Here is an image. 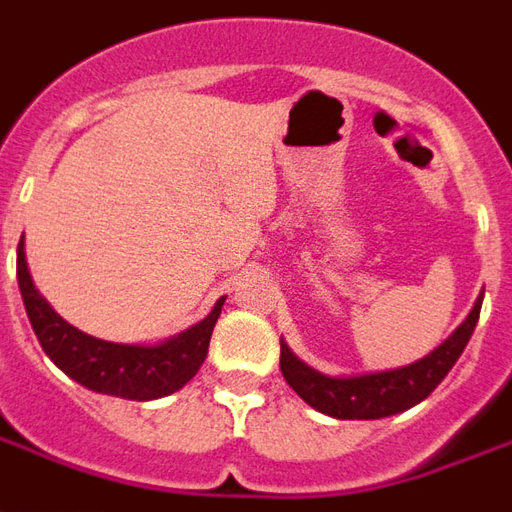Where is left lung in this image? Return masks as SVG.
Wrapping results in <instances>:
<instances>
[{
	"mask_svg": "<svg viewBox=\"0 0 512 512\" xmlns=\"http://www.w3.org/2000/svg\"><path fill=\"white\" fill-rule=\"evenodd\" d=\"M480 305H483V294L475 299L470 315L445 343L407 367L334 378V375L313 370L280 340V372L288 386L324 416L340 418V421H375V418L397 416L402 410L424 402L434 388L443 383L461 351L470 343L475 324H478Z\"/></svg>",
	"mask_w": 512,
	"mask_h": 512,
	"instance_id": "obj_1",
	"label": "left lung"
}]
</instances>
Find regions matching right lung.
I'll list each match as a JSON object with an SVG mask.
<instances>
[{
  "mask_svg": "<svg viewBox=\"0 0 512 512\" xmlns=\"http://www.w3.org/2000/svg\"><path fill=\"white\" fill-rule=\"evenodd\" d=\"M18 288L42 351L64 375L96 394L134 402L169 397L197 375L207 356L213 326L226 302V297H221L199 324L188 326L186 332L167 337L161 343H107L67 324L48 305V299L37 291L29 275L23 237L18 242Z\"/></svg>",
  "mask_w": 512,
  "mask_h": 512,
  "instance_id": "obj_1",
  "label": "right lung"
}]
</instances>
